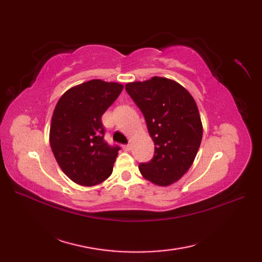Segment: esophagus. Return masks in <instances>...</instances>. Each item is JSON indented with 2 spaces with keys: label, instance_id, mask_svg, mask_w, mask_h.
I'll return each mask as SVG.
<instances>
[{
  "label": "esophagus",
  "instance_id": "esophagus-1",
  "mask_svg": "<svg viewBox=\"0 0 262 262\" xmlns=\"http://www.w3.org/2000/svg\"><path fill=\"white\" fill-rule=\"evenodd\" d=\"M122 147H123V149H125V150H130L131 147H132V145H131V144H124V145H122Z\"/></svg>",
  "mask_w": 262,
  "mask_h": 262
}]
</instances>
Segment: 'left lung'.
Listing matches in <instances>:
<instances>
[{
    "label": "left lung",
    "mask_w": 262,
    "mask_h": 262,
    "mask_svg": "<svg viewBox=\"0 0 262 262\" xmlns=\"http://www.w3.org/2000/svg\"><path fill=\"white\" fill-rule=\"evenodd\" d=\"M125 91L143 114L155 145L152 160L139 165L140 172L157 186H169L188 171L201 144L195 101L185 87L160 76L128 83Z\"/></svg>",
    "instance_id": "left-lung-1"
}]
</instances>
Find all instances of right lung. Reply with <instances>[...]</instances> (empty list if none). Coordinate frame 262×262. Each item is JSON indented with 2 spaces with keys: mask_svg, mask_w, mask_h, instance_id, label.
<instances>
[{
  "mask_svg": "<svg viewBox=\"0 0 262 262\" xmlns=\"http://www.w3.org/2000/svg\"><path fill=\"white\" fill-rule=\"evenodd\" d=\"M122 90L119 83L92 80L68 90L54 108L50 146L62 171L77 185H99L112 175L120 147L104 140L101 116Z\"/></svg>",
  "mask_w": 262,
  "mask_h": 262,
  "instance_id": "1",
  "label": "right lung"
}]
</instances>
